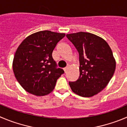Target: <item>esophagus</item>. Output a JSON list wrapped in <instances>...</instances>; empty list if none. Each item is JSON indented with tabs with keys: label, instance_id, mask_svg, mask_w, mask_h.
<instances>
[{
	"label": "esophagus",
	"instance_id": "1",
	"mask_svg": "<svg viewBox=\"0 0 127 127\" xmlns=\"http://www.w3.org/2000/svg\"><path fill=\"white\" fill-rule=\"evenodd\" d=\"M68 67H65V68H64V72H65V73H66V72H67V70H68Z\"/></svg>",
	"mask_w": 127,
	"mask_h": 127
}]
</instances>
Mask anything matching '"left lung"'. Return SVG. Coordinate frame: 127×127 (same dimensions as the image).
Instances as JSON below:
<instances>
[{
  "mask_svg": "<svg viewBox=\"0 0 127 127\" xmlns=\"http://www.w3.org/2000/svg\"><path fill=\"white\" fill-rule=\"evenodd\" d=\"M79 54L80 75L77 80L69 82L75 94L90 97L106 87L114 74L115 59L107 42L89 32L66 35Z\"/></svg>",
  "mask_w": 127,
  "mask_h": 127,
  "instance_id": "obj_1",
  "label": "left lung"
}]
</instances>
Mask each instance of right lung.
Instances as JSON below:
<instances>
[{"label": "right lung", "instance_id": "obj_1", "mask_svg": "<svg viewBox=\"0 0 127 127\" xmlns=\"http://www.w3.org/2000/svg\"><path fill=\"white\" fill-rule=\"evenodd\" d=\"M65 35L50 31H40L26 37L18 47L13 60V71L25 91L36 96L53 91L64 71L57 68L52 54Z\"/></svg>", "mask_w": 127, "mask_h": 127}]
</instances>
